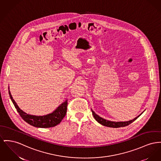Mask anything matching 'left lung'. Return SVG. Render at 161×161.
Segmentation results:
<instances>
[{"label": "left lung", "instance_id": "8db88e82", "mask_svg": "<svg viewBox=\"0 0 161 161\" xmlns=\"http://www.w3.org/2000/svg\"><path fill=\"white\" fill-rule=\"evenodd\" d=\"M91 111H92V113L94 115L95 119L98 123H100L101 125L105 126H108V127H111V128H120V127H124V126H128L130 124L132 123L134 121H135L142 114H140L139 115H138L137 117H136V118H134L131 120H129V121H126V122H112V121L107 120L106 119H103L102 117H100L99 115H98L97 114L95 113L94 112L92 111V109H91Z\"/></svg>", "mask_w": 161, "mask_h": 161}]
</instances>
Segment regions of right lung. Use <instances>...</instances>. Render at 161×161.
Instances as JSON below:
<instances>
[{
  "label": "right lung",
  "instance_id": "obj_1",
  "mask_svg": "<svg viewBox=\"0 0 161 161\" xmlns=\"http://www.w3.org/2000/svg\"><path fill=\"white\" fill-rule=\"evenodd\" d=\"M9 95L16 109H17V111L19 113V115L22 118V119H24V120L27 123L35 127L50 128L55 126L56 125L60 123L66 114L67 100L62 104H60L52 113L42 116H37L28 114L21 110L19 108L18 105L13 98L12 95L10 93V90Z\"/></svg>",
  "mask_w": 161,
  "mask_h": 161
}]
</instances>
